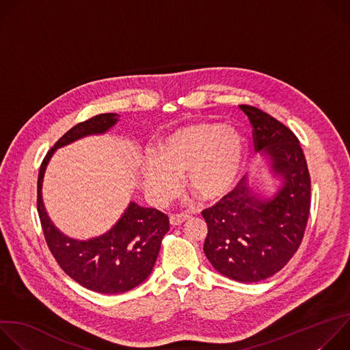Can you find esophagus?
Wrapping results in <instances>:
<instances>
[{"label":"esophagus","instance_id":"obj_1","mask_svg":"<svg viewBox=\"0 0 350 350\" xmlns=\"http://www.w3.org/2000/svg\"><path fill=\"white\" fill-rule=\"evenodd\" d=\"M188 219H189L188 213H176V215L170 216V224L172 226H180V224H183Z\"/></svg>","mask_w":350,"mask_h":350}]
</instances>
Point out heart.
Returning a JSON list of instances; mask_svg holds the SVG:
<instances>
[{"mask_svg": "<svg viewBox=\"0 0 350 350\" xmlns=\"http://www.w3.org/2000/svg\"><path fill=\"white\" fill-rule=\"evenodd\" d=\"M245 157V138L232 126L195 123L167 135L157 155L145 159L141 181L155 202L176 192L185 174L188 188L202 201H215L235 183Z\"/></svg>", "mask_w": 350, "mask_h": 350, "instance_id": "obj_1", "label": "heart"}]
</instances>
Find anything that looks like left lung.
Instances as JSON below:
<instances>
[{"mask_svg": "<svg viewBox=\"0 0 350 350\" xmlns=\"http://www.w3.org/2000/svg\"><path fill=\"white\" fill-rule=\"evenodd\" d=\"M254 127V144L269 159L281 185L273 196L242 177L237 187L202 212L208 224L204 251L223 275L258 282L280 271L304 239L310 212V174L296 135L269 113L239 105Z\"/></svg>", "mask_w": 350, "mask_h": 350, "instance_id": "obj_1", "label": "left lung"}]
</instances>
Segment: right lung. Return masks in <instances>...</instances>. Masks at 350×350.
<instances>
[{
	"instance_id": "right-lung-1",
	"label": "right lung",
	"mask_w": 350,
	"mask_h": 350,
	"mask_svg": "<svg viewBox=\"0 0 350 350\" xmlns=\"http://www.w3.org/2000/svg\"><path fill=\"white\" fill-rule=\"evenodd\" d=\"M118 122V113H101L72 127L45 155L37 180V211L49 251L70 278L101 293L127 292L149 277L170 228L169 217L158 209L130 202L108 232L87 241L73 239L48 217L42 202V181L46 165L58 148L87 135L105 134Z\"/></svg>"
}]
</instances>
